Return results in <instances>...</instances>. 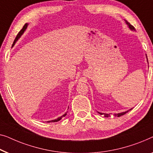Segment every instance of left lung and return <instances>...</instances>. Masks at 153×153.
<instances>
[{"label": "left lung", "instance_id": "obj_1", "mask_svg": "<svg viewBox=\"0 0 153 153\" xmlns=\"http://www.w3.org/2000/svg\"><path fill=\"white\" fill-rule=\"evenodd\" d=\"M125 22H126V25H127L128 26V27H129V29L130 30H132V31H134V32H135V29H134V27H133V26L132 25H130V24L128 23V22L126 21V20H125ZM146 59H147V62H148V58H147V56H146ZM132 109V108H131V109H130V110H127V111H125V112H120V113H117V114H114V116H117V117H121V116H122V115H123V114H125L126 113H127V112L129 111V110H131ZM98 113L99 114H101V115H103L104 117H110V114H106V113H101V112H98Z\"/></svg>", "mask_w": 153, "mask_h": 153}]
</instances>
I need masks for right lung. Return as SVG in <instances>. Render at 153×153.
<instances>
[{
  "instance_id": "obj_1",
  "label": "right lung",
  "mask_w": 153,
  "mask_h": 153,
  "mask_svg": "<svg viewBox=\"0 0 153 153\" xmlns=\"http://www.w3.org/2000/svg\"><path fill=\"white\" fill-rule=\"evenodd\" d=\"M28 25L29 24L28 23H25V25L23 26V29H22V30L20 31V32H19V34H18V35L16 36V39H15V40H14V43H13V45H12V47H14V45H15V43H16V41H18V40H19L20 38H21V36H22V35L23 34V33L25 32V31L26 30V29H27V26H28ZM69 108V107H68ZM67 113H68V111L65 112V114H63L62 115V116H61V117H58V118L57 119H54V120H51V121H47V122H57V121H60L61 119L63 118V117H64L65 116L66 114H67Z\"/></svg>"
}]
</instances>
